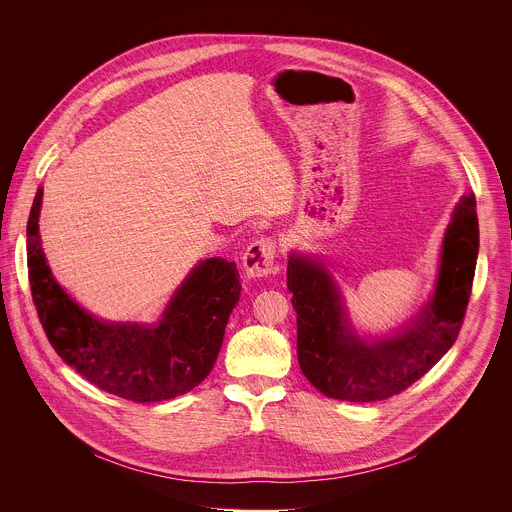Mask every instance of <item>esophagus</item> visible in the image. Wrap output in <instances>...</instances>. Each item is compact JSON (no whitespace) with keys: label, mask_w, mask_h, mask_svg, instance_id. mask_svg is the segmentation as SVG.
<instances>
[{"label":"esophagus","mask_w":512,"mask_h":512,"mask_svg":"<svg viewBox=\"0 0 512 512\" xmlns=\"http://www.w3.org/2000/svg\"><path fill=\"white\" fill-rule=\"evenodd\" d=\"M276 242L272 238H262L252 242L244 256L242 266L248 278H266L276 270Z\"/></svg>","instance_id":"obj_1"}]
</instances>
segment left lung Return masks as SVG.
Segmentation results:
<instances>
[{"label": "left lung", "instance_id": "1", "mask_svg": "<svg viewBox=\"0 0 512 512\" xmlns=\"http://www.w3.org/2000/svg\"><path fill=\"white\" fill-rule=\"evenodd\" d=\"M475 195L461 197L445 228L432 297L402 327L365 337L321 258L292 252L288 290L297 313V361L327 398L376 402L422 378L455 343L469 303L479 254Z\"/></svg>", "mask_w": 512, "mask_h": 512}]
</instances>
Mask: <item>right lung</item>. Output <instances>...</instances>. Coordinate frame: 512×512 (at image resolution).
<instances>
[{
  "label": "right lung",
  "instance_id": "right-lung-1",
  "mask_svg": "<svg viewBox=\"0 0 512 512\" xmlns=\"http://www.w3.org/2000/svg\"><path fill=\"white\" fill-rule=\"evenodd\" d=\"M41 203L43 187L27 220V268L33 303L57 355L100 390L132 402H161L199 386L215 366L240 299L236 264L201 260L153 325L104 321L53 278L39 236Z\"/></svg>",
  "mask_w": 512,
  "mask_h": 512
}]
</instances>
